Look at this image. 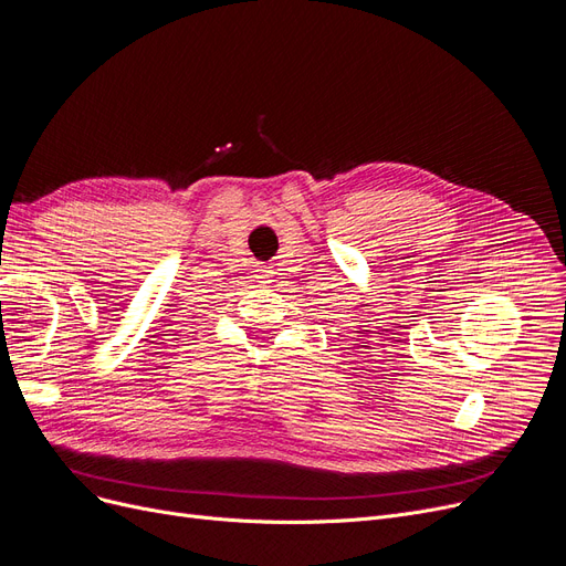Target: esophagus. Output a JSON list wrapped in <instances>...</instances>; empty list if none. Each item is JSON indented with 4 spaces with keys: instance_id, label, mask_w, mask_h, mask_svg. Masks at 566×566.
I'll return each instance as SVG.
<instances>
[{
    "instance_id": "34e87169",
    "label": "esophagus",
    "mask_w": 566,
    "mask_h": 566,
    "mask_svg": "<svg viewBox=\"0 0 566 566\" xmlns=\"http://www.w3.org/2000/svg\"><path fill=\"white\" fill-rule=\"evenodd\" d=\"M256 272H259V277H256V280H261L263 284H270V282H272V270H268L265 265H261Z\"/></svg>"
}]
</instances>
